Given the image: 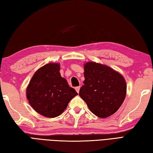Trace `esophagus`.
Here are the masks:
<instances>
[{
	"mask_svg": "<svg viewBox=\"0 0 153 153\" xmlns=\"http://www.w3.org/2000/svg\"><path fill=\"white\" fill-rule=\"evenodd\" d=\"M80 86H76V87H75V90H76V91L78 93H79V91H80Z\"/></svg>",
	"mask_w": 153,
	"mask_h": 153,
	"instance_id": "1",
	"label": "esophagus"
}]
</instances>
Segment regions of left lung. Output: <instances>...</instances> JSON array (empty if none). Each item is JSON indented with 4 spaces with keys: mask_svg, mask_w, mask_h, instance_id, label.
Here are the masks:
<instances>
[{
    "mask_svg": "<svg viewBox=\"0 0 153 153\" xmlns=\"http://www.w3.org/2000/svg\"><path fill=\"white\" fill-rule=\"evenodd\" d=\"M84 85L79 96L88 108L100 118L116 112L125 99L126 84L124 77L108 66L88 62L84 66Z\"/></svg>",
    "mask_w": 153,
    "mask_h": 153,
    "instance_id": "1",
    "label": "left lung"
}]
</instances>
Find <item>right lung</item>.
Wrapping results in <instances>:
<instances>
[{
  "instance_id": "right-lung-1",
  "label": "right lung",
  "mask_w": 153,
  "mask_h": 153,
  "mask_svg": "<svg viewBox=\"0 0 153 153\" xmlns=\"http://www.w3.org/2000/svg\"><path fill=\"white\" fill-rule=\"evenodd\" d=\"M60 64L48 63L36 71L27 88L28 102L46 117L59 116L78 93L61 77Z\"/></svg>"
}]
</instances>
